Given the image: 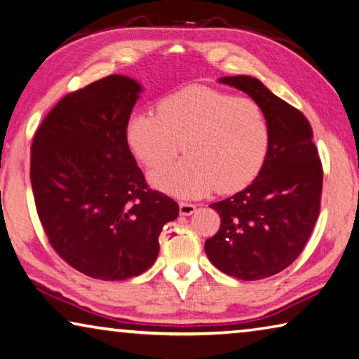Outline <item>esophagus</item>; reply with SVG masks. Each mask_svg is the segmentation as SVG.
I'll return each mask as SVG.
<instances>
[{"instance_id": "obj_1", "label": "esophagus", "mask_w": 359, "mask_h": 359, "mask_svg": "<svg viewBox=\"0 0 359 359\" xmlns=\"http://www.w3.org/2000/svg\"><path fill=\"white\" fill-rule=\"evenodd\" d=\"M196 211H197V205L187 203V202H181L180 203V215L181 216H191Z\"/></svg>"}]
</instances>
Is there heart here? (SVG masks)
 Instances as JSON below:
<instances>
[{"instance_id":"heart-1","label":"heart","mask_w":359,"mask_h":359,"mask_svg":"<svg viewBox=\"0 0 359 359\" xmlns=\"http://www.w3.org/2000/svg\"><path fill=\"white\" fill-rule=\"evenodd\" d=\"M126 140L147 167L162 165L183 148V159L154 170L151 183L192 198L216 187L230 194L252 183L268 154L269 123L254 99L187 86L161 99L157 113H132Z\"/></svg>"}]
</instances>
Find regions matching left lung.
Returning a JSON list of instances; mask_svg holds the SVG:
<instances>
[{
  "label": "left lung",
  "mask_w": 359,
  "mask_h": 359,
  "mask_svg": "<svg viewBox=\"0 0 359 359\" xmlns=\"http://www.w3.org/2000/svg\"><path fill=\"white\" fill-rule=\"evenodd\" d=\"M257 100L269 123L265 163L246 189L211 203L221 229L205 252L222 273L265 279L298 259L320 212L323 168L307 118L249 75L219 79Z\"/></svg>",
  "instance_id": "obj_1"
}]
</instances>
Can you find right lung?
Masks as SVG:
<instances>
[{
	"label": "right lung",
	"mask_w": 359,
	"mask_h": 359,
	"mask_svg": "<svg viewBox=\"0 0 359 359\" xmlns=\"http://www.w3.org/2000/svg\"><path fill=\"white\" fill-rule=\"evenodd\" d=\"M143 88L109 75L62 97L37 128L31 186L48 241L77 271L124 280L147 271L178 203L149 189L126 140Z\"/></svg>",
	"instance_id": "add662e5"
}]
</instances>
